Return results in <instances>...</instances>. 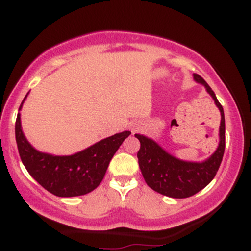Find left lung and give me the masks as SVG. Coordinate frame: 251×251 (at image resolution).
<instances>
[{"label":"left lung","instance_id":"left-lung-1","mask_svg":"<svg viewBox=\"0 0 251 251\" xmlns=\"http://www.w3.org/2000/svg\"><path fill=\"white\" fill-rule=\"evenodd\" d=\"M194 79L196 82L205 87L221 112L220 144L208 159L201 163L178 159L151 138L143 134H134L140 142L137 157L146 184L158 194L171 198L191 197L205 188L217 174L226 149V120L223 107L203 77L194 74Z\"/></svg>","mask_w":251,"mask_h":251}]
</instances>
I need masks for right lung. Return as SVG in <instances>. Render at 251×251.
I'll use <instances>...</instances> for the list:
<instances>
[{"instance_id":"add662e5","label":"right lung","mask_w":251,"mask_h":251,"mask_svg":"<svg viewBox=\"0 0 251 251\" xmlns=\"http://www.w3.org/2000/svg\"><path fill=\"white\" fill-rule=\"evenodd\" d=\"M129 134V131H124L74 154L54 155L37 151L30 145L22 131L20 113L15 124L17 149L25 168L42 188L57 197H75L97 189L114 153Z\"/></svg>"}]
</instances>
